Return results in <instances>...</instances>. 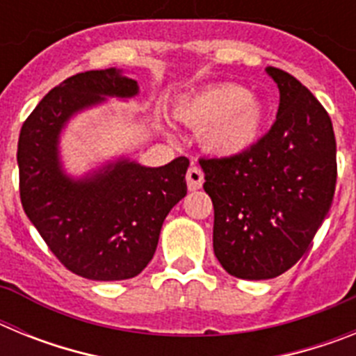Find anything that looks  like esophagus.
Segmentation results:
<instances>
[{
    "instance_id": "esophagus-1",
    "label": "esophagus",
    "mask_w": 356,
    "mask_h": 356,
    "mask_svg": "<svg viewBox=\"0 0 356 356\" xmlns=\"http://www.w3.org/2000/svg\"><path fill=\"white\" fill-rule=\"evenodd\" d=\"M203 181H205L203 171H201L197 165H191V168L187 169V187L191 188V191H197V188H201Z\"/></svg>"
}]
</instances>
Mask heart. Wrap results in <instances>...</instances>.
I'll return each mask as SVG.
<instances>
[{
  "mask_svg": "<svg viewBox=\"0 0 356 356\" xmlns=\"http://www.w3.org/2000/svg\"><path fill=\"white\" fill-rule=\"evenodd\" d=\"M175 115L201 128V143L210 153L235 156L250 149L262 127V106L238 85H216L176 103Z\"/></svg>",
  "mask_w": 356,
  "mask_h": 356,
  "instance_id": "b5f03b06",
  "label": "heart"
}]
</instances>
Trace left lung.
<instances>
[{
	"mask_svg": "<svg viewBox=\"0 0 356 356\" xmlns=\"http://www.w3.org/2000/svg\"><path fill=\"white\" fill-rule=\"evenodd\" d=\"M267 72L280 89L269 131L241 155L200 159L213 203V253L242 280L276 278L310 250L337 184L325 106L289 72Z\"/></svg>",
	"mask_w": 356,
	"mask_h": 356,
	"instance_id": "8db88e82",
	"label": "left lung"
}]
</instances>
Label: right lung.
I'll list each match as a JSON object with an SVG mask.
<instances>
[{
  "label": "right lung",
  "instance_id": "obj_1",
  "mask_svg": "<svg viewBox=\"0 0 356 356\" xmlns=\"http://www.w3.org/2000/svg\"><path fill=\"white\" fill-rule=\"evenodd\" d=\"M137 92V81L115 69L78 72L40 99L19 134L24 212L62 266L81 278L139 275L155 254L163 219L187 194V156L162 168L119 160L83 180L62 172L56 144L67 119L105 96Z\"/></svg>",
  "mask_w": 356,
  "mask_h": 356
}]
</instances>
